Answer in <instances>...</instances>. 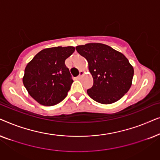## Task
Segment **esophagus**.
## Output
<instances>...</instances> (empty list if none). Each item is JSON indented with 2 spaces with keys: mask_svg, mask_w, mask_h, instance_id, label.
<instances>
[{
  "mask_svg": "<svg viewBox=\"0 0 160 160\" xmlns=\"http://www.w3.org/2000/svg\"><path fill=\"white\" fill-rule=\"evenodd\" d=\"M83 75H84V71H80V72H79V75H78V76L77 78H80Z\"/></svg>",
  "mask_w": 160,
  "mask_h": 160,
  "instance_id": "esophagus-1",
  "label": "esophagus"
}]
</instances>
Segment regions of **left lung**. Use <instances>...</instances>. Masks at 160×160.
I'll return each instance as SVG.
<instances>
[{
  "label": "left lung",
  "instance_id": "left-lung-1",
  "mask_svg": "<svg viewBox=\"0 0 160 160\" xmlns=\"http://www.w3.org/2000/svg\"><path fill=\"white\" fill-rule=\"evenodd\" d=\"M76 49L88 62L93 85L87 92L92 99L102 104H111L128 92L134 70L123 54L100 43L77 46Z\"/></svg>",
  "mask_w": 160,
  "mask_h": 160
}]
</instances>
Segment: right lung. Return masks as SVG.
I'll use <instances>...</instances> for the list:
<instances>
[{
    "label": "right lung",
    "mask_w": 160,
    "mask_h": 160,
    "mask_svg": "<svg viewBox=\"0 0 160 160\" xmlns=\"http://www.w3.org/2000/svg\"><path fill=\"white\" fill-rule=\"evenodd\" d=\"M73 47H57L39 52L25 69L22 82L30 95L38 103L52 106L65 99L73 82L66 59Z\"/></svg>",
    "instance_id": "1"
}]
</instances>
